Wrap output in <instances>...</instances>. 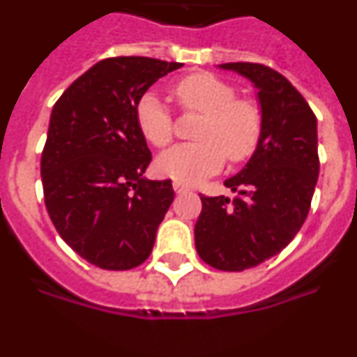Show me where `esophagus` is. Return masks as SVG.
<instances>
[{"label":"esophagus","mask_w":357,"mask_h":357,"mask_svg":"<svg viewBox=\"0 0 357 357\" xmlns=\"http://www.w3.org/2000/svg\"><path fill=\"white\" fill-rule=\"evenodd\" d=\"M173 189H175L176 193H188V191H191V189H189L188 185L181 184V182H175V184H173Z\"/></svg>","instance_id":"1"}]
</instances>
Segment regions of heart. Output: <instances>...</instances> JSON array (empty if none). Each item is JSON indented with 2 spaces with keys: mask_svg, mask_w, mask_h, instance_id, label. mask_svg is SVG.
<instances>
[{
  "mask_svg": "<svg viewBox=\"0 0 357 357\" xmlns=\"http://www.w3.org/2000/svg\"><path fill=\"white\" fill-rule=\"evenodd\" d=\"M176 102L184 110L202 112L198 143L176 144L157 159L159 175L185 185L198 184L216 173L225 162H243L252 155L263 135V109L250 98H238L230 82L211 75L193 73L173 87ZM135 123L144 139L153 146H166L173 139V116L153 93L135 103Z\"/></svg>",
  "mask_w": 357,
  "mask_h": 357,
  "instance_id": "1",
  "label": "heart"
}]
</instances>
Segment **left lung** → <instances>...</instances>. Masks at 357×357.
Instances as JSON below:
<instances>
[{"instance_id":"8db88e82","label":"left lung","mask_w":357,"mask_h":357,"mask_svg":"<svg viewBox=\"0 0 357 357\" xmlns=\"http://www.w3.org/2000/svg\"><path fill=\"white\" fill-rule=\"evenodd\" d=\"M220 68L257 87L264 127L247 166L225 181L238 197H200L195 245L209 266L243 272L288 247L307 218L320 172L317 116L275 69L254 62Z\"/></svg>"}]
</instances>
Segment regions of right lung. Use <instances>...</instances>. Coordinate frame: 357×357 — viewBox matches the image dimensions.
<instances>
[{
  "label": "right lung",
  "instance_id": "obj_1",
  "mask_svg": "<svg viewBox=\"0 0 357 357\" xmlns=\"http://www.w3.org/2000/svg\"><path fill=\"white\" fill-rule=\"evenodd\" d=\"M150 56H110L53 105L40 159L44 204L61 238L87 263L130 270L151 254L172 206V181H148L151 160L135 103L182 68Z\"/></svg>",
  "mask_w": 357,
  "mask_h": 357
}]
</instances>
